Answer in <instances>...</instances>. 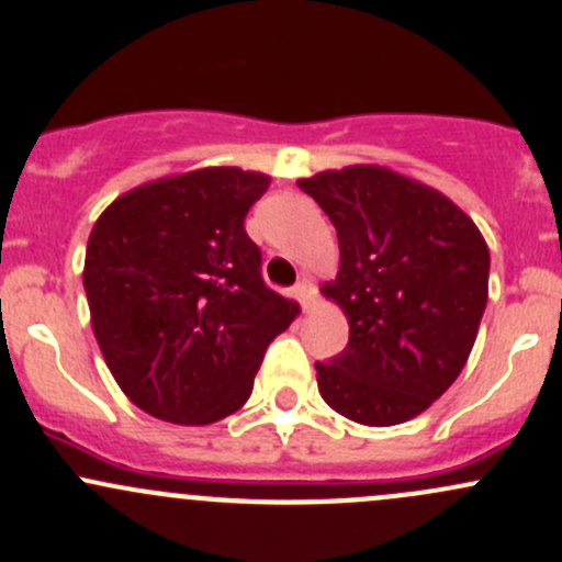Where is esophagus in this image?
I'll list each match as a JSON object with an SVG mask.
<instances>
[{
    "label": "esophagus",
    "mask_w": 562,
    "mask_h": 562,
    "mask_svg": "<svg viewBox=\"0 0 562 562\" xmlns=\"http://www.w3.org/2000/svg\"><path fill=\"white\" fill-rule=\"evenodd\" d=\"M293 293H296V299L301 301V306H304V310H310L312 293H315V288H312V282H310V280H299L296 288H293Z\"/></svg>",
    "instance_id": "1"
}]
</instances>
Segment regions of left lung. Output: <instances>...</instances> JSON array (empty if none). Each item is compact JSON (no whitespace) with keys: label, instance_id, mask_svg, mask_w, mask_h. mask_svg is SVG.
Listing matches in <instances>:
<instances>
[{"label":"left lung","instance_id":"1","mask_svg":"<svg viewBox=\"0 0 562 562\" xmlns=\"http://www.w3.org/2000/svg\"><path fill=\"white\" fill-rule=\"evenodd\" d=\"M334 223L339 271L321 293L350 341L315 363L323 401L387 428L417 417L458 380L487 304L490 250L452 199L380 164L299 180Z\"/></svg>","mask_w":562,"mask_h":562}]
</instances>
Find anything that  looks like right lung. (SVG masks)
Instances as JSON below:
<instances>
[{"mask_svg":"<svg viewBox=\"0 0 562 562\" xmlns=\"http://www.w3.org/2000/svg\"><path fill=\"white\" fill-rule=\"evenodd\" d=\"M271 177L204 167L117 196L82 266L91 328L126 398L175 425H210L252 393L266 347L299 315L261 280L245 215Z\"/></svg>","mask_w":562,"mask_h":562,"instance_id":"right-lung-1","label":"right lung"}]
</instances>
